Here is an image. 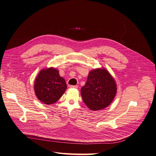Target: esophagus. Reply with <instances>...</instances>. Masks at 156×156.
I'll use <instances>...</instances> for the list:
<instances>
[{
    "label": "esophagus",
    "instance_id": "34e87169",
    "mask_svg": "<svg viewBox=\"0 0 156 156\" xmlns=\"http://www.w3.org/2000/svg\"><path fill=\"white\" fill-rule=\"evenodd\" d=\"M69 87L71 88H78V86H70Z\"/></svg>",
    "mask_w": 156,
    "mask_h": 156
}]
</instances>
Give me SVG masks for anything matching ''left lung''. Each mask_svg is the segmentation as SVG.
Segmentation results:
<instances>
[{
  "instance_id": "8db88e82",
  "label": "left lung",
  "mask_w": 156,
  "mask_h": 156,
  "mask_svg": "<svg viewBox=\"0 0 156 156\" xmlns=\"http://www.w3.org/2000/svg\"><path fill=\"white\" fill-rule=\"evenodd\" d=\"M116 82L105 68H96L88 73L85 85L81 89L84 102L91 111H98L112 103L117 93Z\"/></svg>"
}]
</instances>
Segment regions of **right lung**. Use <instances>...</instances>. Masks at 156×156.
<instances>
[{
    "mask_svg": "<svg viewBox=\"0 0 156 156\" xmlns=\"http://www.w3.org/2000/svg\"><path fill=\"white\" fill-rule=\"evenodd\" d=\"M66 88L65 79L60 76L58 70L55 68L41 70L35 79V95L41 102L46 105L56 102Z\"/></svg>",
    "mask_w": 156,
    "mask_h": 156,
    "instance_id": "right-lung-1",
    "label": "right lung"
}]
</instances>
